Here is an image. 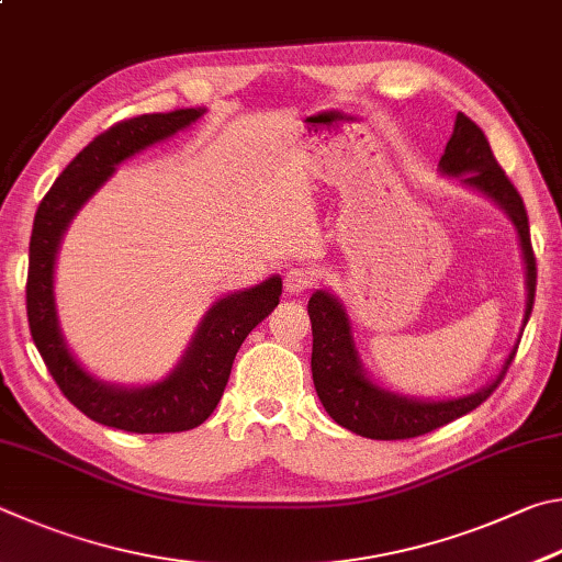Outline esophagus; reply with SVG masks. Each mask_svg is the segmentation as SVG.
<instances>
[{"label":"esophagus","instance_id":"1","mask_svg":"<svg viewBox=\"0 0 562 562\" xmlns=\"http://www.w3.org/2000/svg\"><path fill=\"white\" fill-rule=\"evenodd\" d=\"M313 283H316V273L313 271L291 269L286 273V279H283V289H286V293H291V296H301V293L308 291Z\"/></svg>","mask_w":562,"mask_h":562}]
</instances>
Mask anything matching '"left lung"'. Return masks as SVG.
<instances>
[{
  "label": "left lung",
  "instance_id": "8db88e82",
  "mask_svg": "<svg viewBox=\"0 0 562 562\" xmlns=\"http://www.w3.org/2000/svg\"><path fill=\"white\" fill-rule=\"evenodd\" d=\"M439 172L457 177L469 190L488 196L498 210L506 212L510 224L516 226L526 266V311L524 321H520V330H524L536 299V256L533 246H530L528 214L516 187L510 184L506 172L496 162L494 153H491L484 131L474 121H469L464 113H457L454 133H451L447 150L439 160ZM308 316L313 328L311 372L318 400L340 427L368 439L419 437L431 429L449 425L457 417H464L467 412L486 402L491 392L498 387L518 348L516 340L498 375L486 387L464 397L419 400L380 387L368 375L360 360L356 338H352L350 316L338 296L323 289L316 291L308 301Z\"/></svg>",
  "mask_w": 562,
  "mask_h": 562
}]
</instances>
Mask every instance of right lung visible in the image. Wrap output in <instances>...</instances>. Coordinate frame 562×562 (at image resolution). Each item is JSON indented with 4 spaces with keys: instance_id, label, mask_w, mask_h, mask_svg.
<instances>
[{
    "instance_id": "add662e5",
    "label": "right lung",
    "mask_w": 562,
    "mask_h": 562,
    "mask_svg": "<svg viewBox=\"0 0 562 562\" xmlns=\"http://www.w3.org/2000/svg\"><path fill=\"white\" fill-rule=\"evenodd\" d=\"M204 113L206 108H180L170 113L137 115L113 125L66 165L36 210L32 241H29V328L58 390L98 425L135 431V435H162V431L200 427L222 400L232 362L244 338L279 306L281 276H269L251 289L216 299L170 375L150 385L125 387L95 378L66 346L56 311L54 269L68 224L111 180L117 165L184 131Z\"/></svg>"
}]
</instances>
